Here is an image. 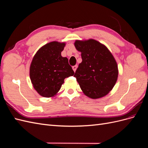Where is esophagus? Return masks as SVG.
I'll return each mask as SVG.
<instances>
[{
    "label": "esophagus",
    "instance_id": "obj_1",
    "mask_svg": "<svg viewBox=\"0 0 148 148\" xmlns=\"http://www.w3.org/2000/svg\"><path fill=\"white\" fill-rule=\"evenodd\" d=\"M77 67H78V66H77V65H75V66H73L72 67V69H73V71H75H75L77 70Z\"/></svg>",
    "mask_w": 148,
    "mask_h": 148
}]
</instances>
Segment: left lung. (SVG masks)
<instances>
[{
	"label": "left lung",
	"instance_id": "obj_1",
	"mask_svg": "<svg viewBox=\"0 0 148 148\" xmlns=\"http://www.w3.org/2000/svg\"><path fill=\"white\" fill-rule=\"evenodd\" d=\"M82 62L74 75L83 92L96 99L108 95L117 81L119 69L114 57L104 44L93 39L76 40Z\"/></svg>",
	"mask_w": 148,
	"mask_h": 148
}]
</instances>
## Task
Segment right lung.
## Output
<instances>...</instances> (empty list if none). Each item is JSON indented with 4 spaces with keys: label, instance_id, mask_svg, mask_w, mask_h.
<instances>
[{
    "label": "right lung",
    "instance_id": "obj_1",
    "mask_svg": "<svg viewBox=\"0 0 148 148\" xmlns=\"http://www.w3.org/2000/svg\"><path fill=\"white\" fill-rule=\"evenodd\" d=\"M66 42L52 41L39 49L29 67V78L36 91L44 97L57 95L65 78L74 75L66 57L61 56Z\"/></svg>",
    "mask_w": 148,
    "mask_h": 148
}]
</instances>
